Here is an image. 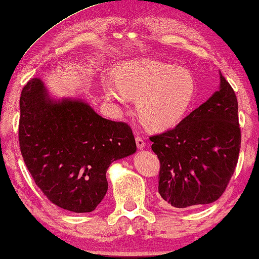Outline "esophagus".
Here are the masks:
<instances>
[{
	"label": "esophagus",
	"mask_w": 259,
	"mask_h": 259,
	"mask_svg": "<svg viewBox=\"0 0 259 259\" xmlns=\"http://www.w3.org/2000/svg\"><path fill=\"white\" fill-rule=\"evenodd\" d=\"M136 143H137V147L139 148V150H143V148H145V146H146V143H145L143 138L139 136L136 137Z\"/></svg>",
	"instance_id": "1"
}]
</instances>
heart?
<instances>
[{"label": "heart", "mask_w": 259, "mask_h": 259, "mask_svg": "<svg viewBox=\"0 0 259 259\" xmlns=\"http://www.w3.org/2000/svg\"><path fill=\"white\" fill-rule=\"evenodd\" d=\"M112 81L102 80L105 98L115 107L137 100L136 113L150 131H165L185 118L197 93L193 73L185 67L158 60L120 63L112 70Z\"/></svg>", "instance_id": "obj_1"}]
</instances>
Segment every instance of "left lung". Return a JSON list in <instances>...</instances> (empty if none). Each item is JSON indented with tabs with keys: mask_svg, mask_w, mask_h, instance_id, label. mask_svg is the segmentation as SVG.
Returning a JSON list of instances; mask_svg holds the SVG:
<instances>
[{
	"mask_svg": "<svg viewBox=\"0 0 259 259\" xmlns=\"http://www.w3.org/2000/svg\"><path fill=\"white\" fill-rule=\"evenodd\" d=\"M221 83L203 105L175 128L151 137L160 160L159 194L173 207L211 204L224 192L240 148L238 102L219 72Z\"/></svg>",
	"mask_w": 259,
	"mask_h": 259,
	"instance_id": "left-lung-1",
	"label": "left lung"
}]
</instances>
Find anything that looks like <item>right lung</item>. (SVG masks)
Masks as SVG:
<instances>
[{"mask_svg":"<svg viewBox=\"0 0 259 259\" xmlns=\"http://www.w3.org/2000/svg\"><path fill=\"white\" fill-rule=\"evenodd\" d=\"M19 140L35 184L75 213L97 208L108 190L109 165L137 151L127 123L102 118L82 99L52 97L38 77L21 93Z\"/></svg>","mask_w":259,"mask_h":259,"instance_id":"right-lung-1","label":"right lung"}]
</instances>
